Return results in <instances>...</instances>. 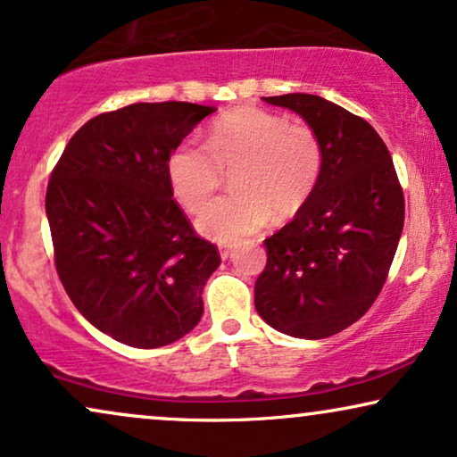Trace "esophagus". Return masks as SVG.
<instances>
[{"label":"esophagus","instance_id":"1","mask_svg":"<svg viewBox=\"0 0 457 457\" xmlns=\"http://www.w3.org/2000/svg\"><path fill=\"white\" fill-rule=\"evenodd\" d=\"M228 256H230V247L222 245V247H220V258H222V260H227Z\"/></svg>","mask_w":457,"mask_h":457}]
</instances>
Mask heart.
<instances>
[{
  "label": "heart",
  "instance_id": "heart-1",
  "mask_svg": "<svg viewBox=\"0 0 457 457\" xmlns=\"http://www.w3.org/2000/svg\"><path fill=\"white\" fill-rule=\"evenodd\" d=\"M174 197L199 212L233 171L235 193L212 201L197 230L218 243H239L270 222L298 214L315 193L323 171V146L315 129L289 123L277 112L245 106L212 123L205 146L180 142L168 157Z\"/></svg>",
  "mask_w": 457,
  "mask_h": 457
}]
</instances>
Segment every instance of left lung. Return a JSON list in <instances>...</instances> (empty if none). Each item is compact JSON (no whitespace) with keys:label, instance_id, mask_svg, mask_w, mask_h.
I'll use <instances>...</instances> for the list:
<instances>
[{"label":"left lung","instance_id":"1","mask_svg":"<svg viewBox=\"0 0 457 457\" xmlns=\"http://www.w3.org/2000/svg\"><path fill=\"white\" fill-rule=\"evenodd\" d=\"M264 100L315 129L323 171L294 220L264 241L253 302L272 329L321 340L359 321L380 294L405 199L386 145L365 120L315 94Z\"/></svg>","mask_w":457,"mask_h":457}]
</instances>
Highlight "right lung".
I'll return each mask as SVG.
<instances>
[{
  "instance_id": "right-lung-1",
  "label": "right lung",
  "mask_w": 457,
  "mask_h": 457,
  "mask_svg": "<svg viewBox=\"0 0 457 457\" xmlns=\"http://www.w3.org/2000/svg\"><path fill=\"white\" fill-rule=\"evenodd\" d=\"M214 106L136 103L77 129L46 193L56 270L77 311L112 340L159 348L204 315L220 253L178 207L168 157Z\"/></svg>"
}]
</instances>
